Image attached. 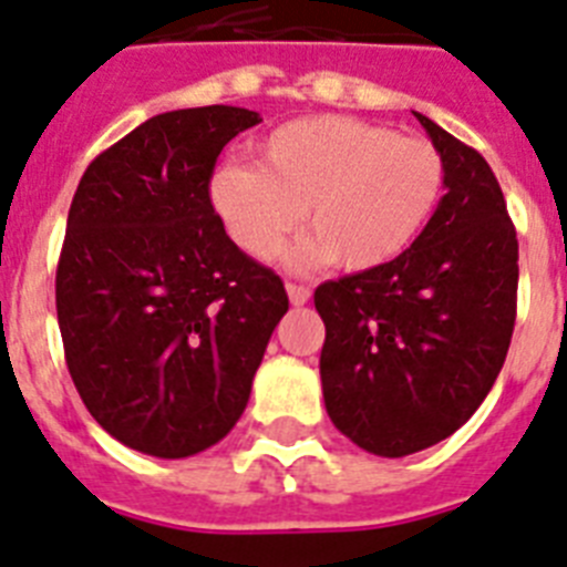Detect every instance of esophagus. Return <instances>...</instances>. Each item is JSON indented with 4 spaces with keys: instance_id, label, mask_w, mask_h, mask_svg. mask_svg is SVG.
Returning <instances> with one entry per match:
<instances>
[{
    "instance_id": "esophagus-1",
    "label": "esophagus",
    "mask_w": 567,
    "mask_h": 567,
    "mask_svg": "<svg viewBox=\"0 0 567 567\" xmlns=\"http://www.w3.org/2000/svg\"><path fill=\"white\" fill-rule=\"evenodd\" d=\"M285 290H288L290 305H305V302H308V299H311V290L305 288V285L288 282V285H285Z\"/></svg>"
}]
</instances>
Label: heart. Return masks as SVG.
I'll use <instances>...</instances> for the list:
<instances>
[{
	"label": "heart",
	"instance_id": "b5f03b06",
	"mask_svg": "<svg viewBox=\"0 0 567 567\" xmlns=\"http://www.w3.org/2000/svg\"><path fill=\"white\" fill-rule=\"evenodd\" d=\"M256 162L216 167L210 205L254 259L274 254L305 210L313 234L290 250L299 268H385L420 239L445 190L431 142L351 116L288 122L259 142Z\"/></svg>",
	"mask_w": 567,
	"mask_h": 567
}]
</instances>
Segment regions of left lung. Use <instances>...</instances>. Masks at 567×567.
<instances>
[{"mask_svg":"<svg viewBox=\"0 0 567 567\" xmlns=\"http://www.w3.org/2000/svg\"><path fill=\"white\" fill-rule=\"evenodd\" d=\"M413 116L445 162L436 214L400 259L313 293L328 416L368 454L391 460L474 416L508 357L519 282L516 230L491 165Z\"/></svg>","mask_w":567,"mask_h":567,"instance_id":"1","label":"left lung"}]
</instances>
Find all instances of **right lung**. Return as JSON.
Returning <instances> with one entry per match:
<instances>
[{
    "mask_svg": "<svg viewBox=\"0 0 567 567\" xmlns=\"http://www.w3.org/2000/svg\"><path fill=\"white\" fill-rule=\"evenodd\" d=\"M259 122L230 105L151 116L73 194L56 268L68 371L93 420L147 456L228 436L288 311L282 279L230 243L208 190L216 156Z\"/></svg>",
    "mask_w": 567,
    "mask_h": 567,
    "instance_id": "obj_1",
    "label": "right lung"
}]
</instances>
